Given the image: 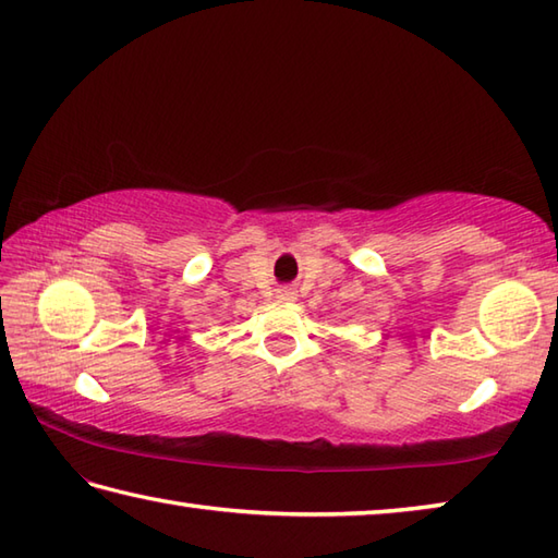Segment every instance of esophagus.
Wrapping results in <instances>:
<instances>
[{
  "mask_svg": "<svg viewBox=\"0 0 558 558\" xmlns=\"http://www.w3.org/2000/svg\"><path fill=\"white\" fill-rule=\"evenodd\" d=\"M278 298L280 300H294V292H292V288H280L278 290Z\"/></svg>",
  "mask_w": 558,
  "mask_h": 558,
  "instance_id": "34e87169",
  "label": "esophagus"
}]
</instances>
